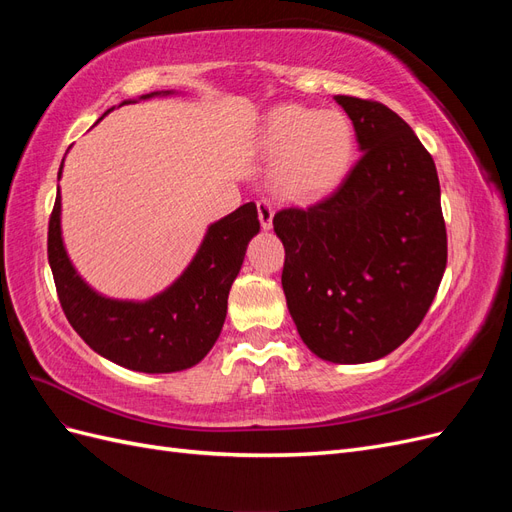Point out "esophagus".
<instances>
[{
  "label": "esophagus",
  "instance_id": "34e87169",
  "mask_svg": "<svg viewBox=\"0 0 512 512\" xmlns=\"http://www.w3.org/2000/svg\"><path fill=\"white\" fill-rule=\"evenodd\" d=\"M256 207H258L260 226L265 228V230H269L271 224H273V207H271V203H269V200H258Z\"/></svg>",
  "mask_w": 512,
  "mask_h": 512
}]
</instances>
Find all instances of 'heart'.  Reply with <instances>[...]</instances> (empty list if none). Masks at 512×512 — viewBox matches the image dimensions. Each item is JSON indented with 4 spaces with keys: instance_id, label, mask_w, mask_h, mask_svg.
<instances>
[{
    "instance_id": "heart-1",
    "label": "heart",
    "mask_w": 512,
    "mask_h": 512,
    "mask_svg": "<svg viewBox=\"0 0 512 512\" xmlns=\"http://www.w3.org/2000/svg\"><path fill=\"white\" fill-rule=\"evenodd\" d=\"M275 158L273 183L288 198H316L344 177L354 151V128L339 111L299 104L277 106L262 130Z\"/></svg>"
}]
</instances>
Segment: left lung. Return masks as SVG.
<instances>
[{"instance_id": "8db88e82", "label": "left lung", "mask_w": 512, "mask_h": 512, "mask_svg": "<svg viewBox=\"0 0 512 512\" xmlns=\"http://www.w3.org/2000/svg\"><path fill=\"white\" fill-rule=\"evenodd\" d=\"M361 158L337 190L273 215L282 286L305 346L331 363L382 359L416 331L446 269L431 153L376 100L335 96Z\"/></svg>"}]
</instances>
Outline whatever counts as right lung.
<instances>
[{"label":"right lung","instance_id":"obj_1","mask_svg":"<svg viewBox=\"0 0 512 512\" xmlns=\"http://www.w3.org/2000/svg\"><path fill=\"white\" fill-rule=\"evenodd\" d=\"M59 211L57 194L49 218V265L61 309L85 344L108 361L145 374H170L203 361L224 327L228 292L247 243L260 230L256 205L245 203L211 224L190 267L145 303L100 297L81 280L61 241Z\"/></svg>","mask_w":512,"mask_h":512}]
</instances>
